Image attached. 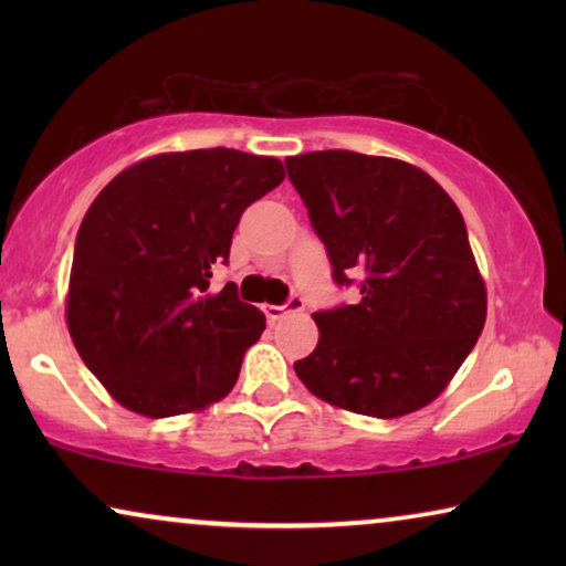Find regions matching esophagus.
<instances>
[{"label":"esophagus","mask_w":566,"mask_h":566,"mask_svg":"<svg viewBox=\"0 0 566 566\" xmlns=\"http://www.w3.org/2000/svg\"><path fill=\"white\" fill-rule=\"evenodd\" d=\"M296 312H304V298H301V296H291V298L285 301V304H281V306H275V304H268V306H265L268 319H281V316H285V314H296Z\"/></svg>","instance_id":"esophagus-1"}]
</instances>
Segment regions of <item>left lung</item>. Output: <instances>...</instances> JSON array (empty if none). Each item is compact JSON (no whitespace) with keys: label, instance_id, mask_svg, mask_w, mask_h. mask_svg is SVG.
Instances as JSON below:
<instances>
[{"label":"left lung","instance_id":"left-lung-1","mask_svg":"<svg viewBox=\"0 0 566 566\" xmlns=\"http://www.w3.org/2000/svg\"><path fill=\"white\" fill-rule=\"evenodd\" d=\"M337 285L360 298L316 312L319 343L293 370L314 397L401 417L430 405L467 360L486 291L451 196L407 161L329 149L285 159Z\"/></svg>","mask_w":566,"mask_h":566}]
</instances>
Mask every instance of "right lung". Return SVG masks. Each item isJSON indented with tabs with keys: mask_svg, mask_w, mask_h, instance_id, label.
Masks as SVG:
<instances>
[{
	"mask_svg": "<svg viewBox=\"0 0 566 566\" xmlns=\"http://www.w3.org/2000/svg\"><path fill=\"white\" fill-rule=\"evenodd\" d=\"M283 165L237 149L157 154L123 169L84 216L66 324L84 366L144 417L198 412L234 389L265 314L227 283L244 208L283 182Z\"/></svg>",
	"mask_w": 566,
	"mask_h": 566,
	"instance_id": "obj_1",
	"label": "right lung"
}]
</instances>
